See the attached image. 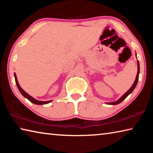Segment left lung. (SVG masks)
Segmentation results:
<instances>
[{
	"instance_id": "obj_1",
	"label": "left lung",
	"mask_w": 153,
	"mask_h": 153,
	"mask_svg": "<svg viewBox=\"0 0 153 153\" xmlns=\"http://www.w3.org/2000/svg\"><path fill=\"white\" fill-rule=\"evenodd\" d=\"M137 63H138V72H137V75H136V79H135V81H134V82L132 86H131V87L130 88H129V89L128 90V92H126L125 93V94H124L122 96V97H121L120 98V99L117 100V101L112 102H107V104H108V105H117V104H119V103H120V102H122L123 100H125L126 98V97H128V96L129 94H131V93L133 92V90H134V88H135L136 86L137 83H138V77H139V74H140V65H139V61H137Z\"/></svg>"
}]
</instances>
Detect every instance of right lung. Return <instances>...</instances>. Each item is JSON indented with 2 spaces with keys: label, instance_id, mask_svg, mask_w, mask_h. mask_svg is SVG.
<instances>
[{
  "label": "right lung",
  "instance_id": "1",
  "mask_svg": "<svg viewBox=\"0 0 153 153\" xmlns=\"http://www.w3.org/2000/svg\"><path fill=\"white\" fill-rule=\"evenodd\" d=\"M14 76H15V82H16V84H17V86L18 88V89L20 91V92L22 93V94L24 96L25 98H27L28 100H30V102H32L33 104H36V105H45V104H48V103L51 102L52 100H48V101H40V100H38L35 99L34 98H33L32 97H31L30 95H29L27 94V93L25 92L24 90H23L21 86H19V83H18L17 81V76H16V74H14Z\"/></svg>",
  "mask_w": 153,
  "mask_h": 153
}]
</instances>
